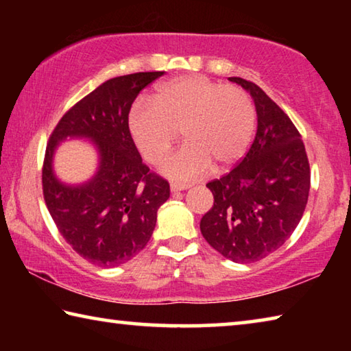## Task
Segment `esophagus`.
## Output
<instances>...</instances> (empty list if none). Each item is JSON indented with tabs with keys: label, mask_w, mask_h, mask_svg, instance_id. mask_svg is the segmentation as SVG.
<instances>
[{
	"label": "esophagus",
	"mask_w": 351,
	"mask_h": 351,
	"mask_svg": "<svg viewBox=\"0 0 351 351\" xmlns=\"http://www.w3.org/2000/svg\"><path fill=\"white\" fill-rule=\"evenodd\" d=\"M189 187H190L189 184H178V182H171L170 184L171 192H181V190H187Z\"/></svg>",
	"instance_id": "esophagus-1"
}]
</instances>
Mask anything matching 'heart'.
<instances>
[{"mask_svg": "<svg viewBox=\"0 0 351 351\" xmlns=\"http://www.w3.org/2000/svg\"><path fill=\"white\" fill-rule=\"evenodd\" d=\"M130 134L142 158L162 162L181 130L186 139L161 171L176 181H193L212 169L234 165L246 153L255 128L249 94L204 75L189 74L161 83L152 102H136L128 114Z\"/></svg>", "mask_w": 351, "mask_h": 351, "instance_id": "heart-1", "label": "heart"}]
</instances>
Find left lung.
Instances as JSON below:
<instances>
[{"label":"left lung","mask_w":351,"mask_h":351,"mask_svg":"<svg viewBox=\"0 0 351 351\" xmlns=\"http://www.w3.org/2000/svg\"><path fill=\"white\" fill-rule=\"evenodd\" d=\"M257 111V133L246 156L228 175L206 184L212 209L201 234L223 257L252 263L277 251L304 215L310 193V164L291 119L260 86L240 77Z\"/></svg>","instance_id":"left-lung-1"}]
</instances>
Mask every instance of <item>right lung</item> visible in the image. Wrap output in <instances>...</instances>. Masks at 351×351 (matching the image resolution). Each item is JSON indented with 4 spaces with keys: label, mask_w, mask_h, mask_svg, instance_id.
<instances>
[{
    "label": "right lung",
    "mask_w": 351,
    "mask_h": 351,
    "mask_svg": "<svg viewBox=\"0 0 351 351\" xmlns=\"http://www.w3.org/2000/svg\"><path fill=\"white\" fill-rule=\"evenodd\" d=\"M162 74L104 82L60 119L47 142L41 176L47 210L71 247L100 268L125 263L147 246L170 197L169 182L142 162L128 128L134 99ZM68 138L90 140L98 152L97 173L82 184L63 183L53 171L56 147Z\"/></svg>",
    "instance_id": "add662e5"
}]
</instances>
